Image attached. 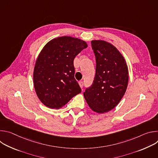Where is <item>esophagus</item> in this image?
<instances>
[{"label":"esophagus","instance_id":"esophagus-1","mask_svg":"<svg viewBox=\"0 0 158 158\" xmlns=\"http://www.w3.org/2000/svg\"><path fill=\"white\" fill-rule=\"evenodd\" d=\"M79 85H80L81 88H82V89L83 85H84V82H83L82 81H80V82H79Z\"/></svg>","mask_w":158,"mask_h":158}]
</instances>
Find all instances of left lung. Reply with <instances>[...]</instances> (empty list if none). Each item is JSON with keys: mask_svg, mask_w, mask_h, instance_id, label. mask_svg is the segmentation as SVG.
Instances as JSON below:
<instances>
[{"mask_svg": "<svg viewBox=\"0 0 158 158\" xmlns=\"http://www.w3.org/2000/svg\"><path fill=\"white\" fill-rule=\"evenodd\" d=\"M91 44L96 56V75L84 96L90 108L102 114L114 109L124 95L129 81L128 67L114 45L102 40H93Z\"/></svg>", "mask_w": 158, "mask_h": 158, "instance_id": "8db88e82", "label": "left lung"}]
</instances>
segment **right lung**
I'll return each instance as SVG.
<instances>
[{
	"label": "right lung",
	"instance_id": "right-lung-1",
	"mask_svg": "<svg viewBox=\"0 0 158 158\" xmlns=\"http://www.w3.org/2000/svg\"><path fill=\"white\" fill-rule=\"evenodd\" d=\"M87 44L71 36L54 38L45 45L34 69L33 82L41 102L59 109L81 92L74 78V59Z\"/></svg>",
	"mask_w": 158,
	"mask_h": 158
}]
</instances>
